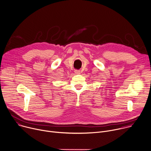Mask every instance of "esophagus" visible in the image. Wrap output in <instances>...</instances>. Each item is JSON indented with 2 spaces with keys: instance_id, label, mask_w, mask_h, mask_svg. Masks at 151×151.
<instances>
[{
  "instance_id": "obj_1",
  "label": "esophagus",
  "mask_w": 151,
  "mask_h": 151,
  "mask_svg": "<svg viewBox=\"0 0 151 151\" xmlns=\"http://www.w3.org/2000/svg\"><path fill=\"white\" fill-rule=\"evenodd\" d=\"M75 73L76 74H80V73H81V72H80V70H75Z\"/></svg>"
}]
</instances>
